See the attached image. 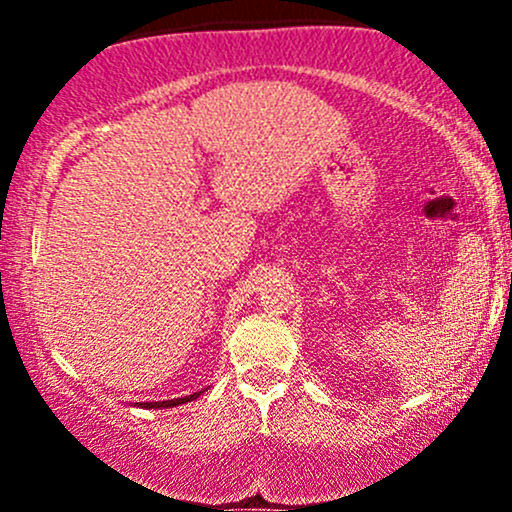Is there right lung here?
<instances>
[{
	"mask_svg": "<svg viewBox=\"0 0 512 512\" xmlns=\"http://www.w3.org/2000/svg\"><path fill=\"white\" fill-rule=\"evenodd\" d=\"M199 395H202V392H195V395H190V397L166 399V402H137V407H142V409H170V407H178V404L192 402V399H197Z\"/></svg>",
	"mask_w": 512,
	"mask_h": 512,
	"instance_id": "1",
	"label": "right lung"
}]
</instances>
